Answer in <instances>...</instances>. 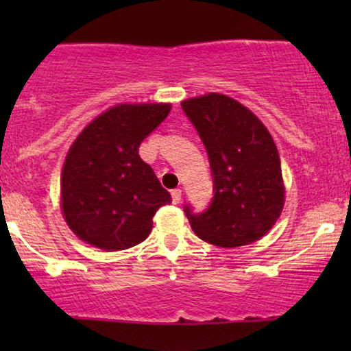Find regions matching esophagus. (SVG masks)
I'll use <instances>...</instances> for the list:
<instances>
[{
	"label": "esophagus",
	"instance_id": "34e87169",
	"mask_svg": "<svg viewBox=\"0 0 351 351\" xmlns=\"http://www.w3.org/2000/svg\"><path fill=\"white\" fill-rule=\"evenodd\" d=\"M171 199H173V203H175V204H180L181 203V189L180 188L173 189V191H171Z\"/></svg>",
	"mask_w": 351,
	"mask_h": 351
}]
</instances>
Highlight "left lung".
Instances as JSON below:
<instances>
[{"instance_id":"1","label":"left lung","mask_w":351,"mask_h":351,"mask_svg":"<svg viewBox=\"0 0 351 351\" xmlns=\"http://www.w3.org/2000/svg\"><path fill=\"white\" fill-rule=\"evenodd\" d=\"M206 147L215 198L203 215L184 208L195 234L219 247L259 241L280 217L285 203L279 152L272 135L247 107L224 94L181 102Z\"/></svg>"}]
</instances>
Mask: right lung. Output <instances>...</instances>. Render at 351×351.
Wrapping results in <instances>:
<instances>
[{"label":"right lung","instance_id":"add662e5","mask_svg":"<svg viewBox=\"0 0 351 351\" xmlns=\"http://www.w3.org/2000/svg\"><path fill=\"white\" fill-rule=\"evenodd\" d=\"M171 104H117L88 122L60 171V211L71 231L104 251L143 243L158 208L171 203L138 147Z\"/></svg>","mask_w":351,"mask_h":351}]
</instances>
